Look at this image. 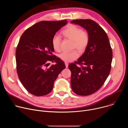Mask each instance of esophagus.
I'll list each match as a JSON object with an SVG mask.
<instances>
[{
	"mask_svg": "<svg viewBox=\"0 0 128 128\" xmlns=\"http://www.w3.org/2000/svg\"><path fill=\"white\" fill-rule=\"evenodd\" d=\"M65 64L66 67V68H68V63L65 62Z\"/></svg>",
	"mask_w": 128,
	"mask_h": 128,
	"instance_id": "esophagus-1",
	"label": "esophagus"
}]
</instances>
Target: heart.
Returning a JSON list of instances; mask_svg holds the SVG:
<instances>
[{"instance_id": "obj_1", "label": "heart", "mask_w": 128, "mask_h": 128, "mask_svg": "<svg viewBox=\"0 0 128 128\" xmlns=\"http://www.w3.org/2000/svg\"><path fill=\"white\" fill-rule=\"evenodd\" d=\"M64 38L72 41V48H76L80 52H82L86 48L89 42L90 36L86 31L82 30L79 27L71 25L61 32ZM61 38L58 35H54L52 40V45L56 52L61 50ZM79 56L78 52L74 50L70 52H64L59 54V58L63 61L68 62L76 60Z\"/></svg>"}]
</instances>
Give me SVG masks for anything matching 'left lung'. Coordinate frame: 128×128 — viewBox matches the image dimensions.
<instances>
[{
  "label": "left lung",
  "mask_w": 128,
  "mask_h": 128,
  "mask_svg": "<svg viewBox=\"0 0 128 128\" xmlns=\"http://www.w3.org/2000/svg\"><path fill=\"white\" fill-rule=\"evenodd\" d=\"M71 23L84 28L90 36L88 44L82 55L68 65L71 72L72 90L77 95L88 96L99 90L108 76L112 59V48L106 33L96 22L79 19Z\"/></svg>",
  "instance_id": "8db88e82"
}]
</instances>
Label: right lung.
<instances>
[{
	"label": "right lung",
	"mask_w": 128,
	"mask_h": 128,
	"mask_svg": "<svg viewBox=\"0 0 128 128\" xmlns=\"http://www.w3.org/2000/svg\"><path fill=\"white\" fill-rule=\"evenodd\" d=\"M67 23L66 20L40 21L21 36L16 51V71L23 86L33 95L42 96L50 93L54 82L66 68L63 61L52 54V40ZM49 62L56 64L46 68Z\"/></svg>",
	"instance_id": "right-lung-1"
}]
</instances>
